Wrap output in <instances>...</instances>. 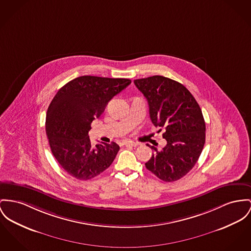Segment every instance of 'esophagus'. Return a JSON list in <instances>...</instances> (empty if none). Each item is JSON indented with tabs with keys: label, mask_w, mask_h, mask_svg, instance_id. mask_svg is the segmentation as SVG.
Listing matches in <instances>:
<instances>
[{
	"label": "esophagus",
	"mask_w": 251,
	"mask_h": 251,
	"mask_svg": "<svg viewBox=\"0 0 251 251\" xmlns=\"http://www.w3.org/2000/svg\"><path fill=\"white\" fill-rule=\"evenodd\" d=\"M122 145H123V146H130V147H136V146H137L136 143L130 142V141H124V142L122 143Z\"/></svg>",
	"instance_id": "34e87169"
}]
</instances>
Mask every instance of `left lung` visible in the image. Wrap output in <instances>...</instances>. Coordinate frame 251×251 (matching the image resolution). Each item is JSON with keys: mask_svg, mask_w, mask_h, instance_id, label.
Returning a JSON list of instances; mask_svg holds the SVG:
<instances>
[{"mask_svg": "<svg viewBox=\"0 0 251 251\" xmlns=\"http://www.w3.org/2000/svg\"><path fill=\"white\" fill-rule=\"evenodd\" d=\"M147 98L155 126L165 129L167 145L154 152L146 167L165 182H174L187 174L200 157L205 142V123L200 105L188 89L164 76L134 80ZM160 129L159 131H161Z\"/></svg>", "mask_w": 251, "mask_h": 251, "instance_id": "8db88e82", "label": "left lung"}]
</instances>
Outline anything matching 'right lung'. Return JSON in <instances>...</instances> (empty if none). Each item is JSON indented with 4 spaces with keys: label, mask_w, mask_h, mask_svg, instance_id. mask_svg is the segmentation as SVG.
Returning <instances> with one entry per match:
<instances>
[{
    "label": "right lung",
    "mask_w": 251,
    "mask_h": 251,
    "mask_svg": "<svg viewBox=\"0 0 251 251\" xmlns=\"http://www.w3.org/2000/svg\"><path fill=\"white\" fill-rule=\"evenodd\" d=\"M131 81L97 76L78 77L59 89L48 108L46 132L60 166L78 180H90L110 167L120 147L100 143L93 147L88 131L107 102Z\"/></svg>",
    "instance_id": "right-lung-1"
}]
</instances>
